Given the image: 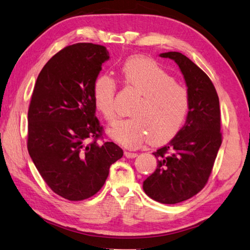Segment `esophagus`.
<instances>
[{
    "label": "esophagus",
    "mask_w": 250,
    "mask_h": 250,
    "mask_svg": "<svg viewBox=\"0 0 250 250\" xmlns=\"http://www.w3.org/2000/svg\"><path fill=\"white\" fill-rule=\"evenodd\" d=\"M125 158H127V159H133V158H136L137 153L131 152V151H125Z\"/></svg>",
    "instance_id": "esophagus-1"
}]
</instances>
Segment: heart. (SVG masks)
Here are the masks:
<instances>
[{"label":"heart","mask_w":250,"mask_h":250,"mask_svg":"<svg viewBox=\"0 0 250 250\" xmlns=\"http://www.w3.org/2000/svg\"><path fill=\"white\" fill-rule=\"evenodd\" d=\"M124 82L137 91L139 98L131 109L132 117L120 119L107 130L114 141L126 147L136 148L149 139L154 146L166 144L175 137L187 121L191 100L187 87L153 60L134 56L121 68ZM115 80L101 74L92 87L97 109L107 123L116 118Z\"/></svg>","instance_id":"1"}]
</instances>
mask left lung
<instances>
[{
    "label": "left lung",
    "instance_id": "left-lung-1",
    "mask_svg": "<svg viewBox=\"0 0 250 250\" xmlns=\"http://www.w3.org/2000/svg\"><path fill=\"white\" fill-rule=\"evenodd\" d=\"M175 61L190 95L191 107L183 127L153 154L158 167L144 181L150 198L166 205L188 200L205 188L222 145L219 99L210 78L179 52L160 54Z\"/></svg>",
    "mask_w": 250,
    "mask_h": 250
}]
</instances>
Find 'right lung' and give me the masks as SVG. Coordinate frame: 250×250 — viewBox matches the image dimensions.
I'll use <instances>...</instances> for the list:
<instances>
[{"mask_svg": "<svg viewBox=\"0 0 250 250\" xmlns=\"http://www.w3.org/2000/svg\"><path fill=\"white\" fill-rule=\"evenodd\" d=\"M108 59L100 44L68 45L43 66L33 90L28 153L48 187L71 201L97 194L109 167L124 155L113 142H98L103 126L96 117L92 87Z\"/></svg>", "mask_w": 250, "mask_h": 250, "instance_id": "1", "label": "right lung"}]
</instances>
